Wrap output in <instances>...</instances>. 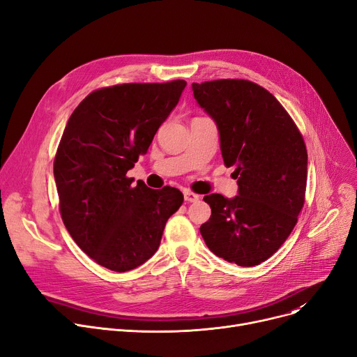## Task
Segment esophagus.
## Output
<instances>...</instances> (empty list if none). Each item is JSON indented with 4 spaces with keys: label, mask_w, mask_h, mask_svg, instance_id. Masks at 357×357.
I'll return each instance as SVG.
<instances>
[{
    "label": "esophagus",
    "mask_w": 357,
    "mask_h": 357,
    "mask_svg": "<svg viewBox=\"0 0 357 357\" xmlns=\"http://www.w3.org/2000/svg\"><path fill=\"white\" fill-rule=\"evenodd\" d=\"M183 198H185L186 202H197V201H199L201 197L194 194V192H191V191H185L183 192Z\"/></svg>",
    "instance_id": "obj_1"
}]
</instances>
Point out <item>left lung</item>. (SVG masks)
Here are the masks:
<instances>
[{
  "label": "left lung",
  "instance_id": "8db88e82",
  "mask_svg": "<svg viewBox=\"0 0 357 357\" xmlns=\"http://www.w3.org/2000/svg\"><path fill=\"white\" fill-rule=\"evenodd\" d=\"M198 105L215 121L238 195H205L211 217L199 227L208 249L238 266H256L288 238L304 207L307 149L287 109L245 79L192 84Z\"/></svg>",
  "mask_w": 357,
  "mask_h": 357
}]
</instances>
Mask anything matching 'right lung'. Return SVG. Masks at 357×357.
Instances as JSON below:
<instances>
[{
	"label": "right lung",
	"instance_id": "obj_1",
	"mask_svg": "<svg viewBox=\"0 0 357 357\" xmlns=\"http://www.w3.org/2000/svg\"><path fill=\"white\" fill-rule=\"evenodd\" d=\"M186 82L123 84L91 92L68 120L53 163L65 227L98 265L127 272L152 257L183 195L172 186H131L126 174L146 155Z\"/></svg>",
	"mask_w": 357,
	"mask_h": 357
}]
</instances>
